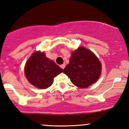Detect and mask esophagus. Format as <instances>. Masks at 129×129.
Segmentation results:
<instances>
[{"label": "esophagus", "mask_w": 129, "mask_h": 129, "mask_svg": "<svg viewBox=\"0 0 129 129\" xmlns=\"http://www.w3.org/2000/svg\"><path fill=\"white\" fill-rule=\"evenodd\" d=\"M65 67H66V65L64 64V63H63V64H62V65H61V66H60V67L62 68V69H63L65 68Z\"/></svg>", "instance_id": "34e87169"}]
</instances>
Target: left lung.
Returning a JSON list of instances; mask_svg holds the SVG:
<instances>
[{
    "mask_svg": "<svg viewBox=\"0 0 129 129\" xmlns=\"http://www.w3.org/2000/svg\"><path fill=\"white\" fill-rule=\"evenodd\" d=\"M101 72L102 65L97 56L83 46L72 52L69 63L63 71L72 83L80 88H86L95 83Z\"/></svg>",
    "mask_w": 129,
    "mask_h": 129,
    "instance_id": "left-lung-1",
    "label": "left lung"
}]
</instances>
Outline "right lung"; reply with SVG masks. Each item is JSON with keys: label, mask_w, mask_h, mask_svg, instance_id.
Returning <instances> with one entry per match:
<instances>
[{"label": "right lung", "mask_w": 129, "mask_h": 129, "mask_svg": "<svg viewBox=\"0 0 129 129\" xmlns=\"http://www.w3.org/2000/svg\"><path fill=\"white\" fill-rule=\"evenodd\" d=\"M62 72L63 69L40 51L32 54L25 63L24 69L25 77L29 83L42 89L51 86L54 78Z\"/></svg>", "instance_id": "right-lung-1"}]
</instances>
